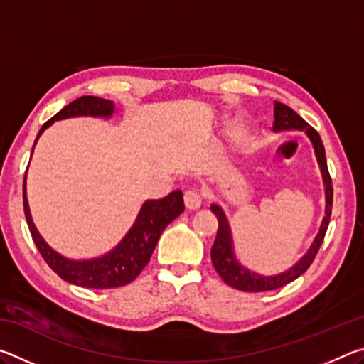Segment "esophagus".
Returning a JSON list of instances; mask_svg holds the SVG:
<instances>
[{
    "mask_svg": "<svg viewBox=\"0 0 364 364\" xmlns=\"http://www.w3.org/2000/svg\"><path fill=\"white\" fill-rule=\"evenodd\" d=\"M184 205L188 210H197L202 205V194L196 189H189L184 193Z\"/></svg>",
    "mask_w": 364,
    "mask_h": 364,
    "instance_id": "34e87169",
    "label": "esophagus"
}]
</instances>
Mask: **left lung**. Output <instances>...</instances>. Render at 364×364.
Returning <instances> with one entry per match:
<instances>
[{"mask_svg":"<svg viewBox=\"0 0 364 364\" xmlns=\"http://www.w3.org/2000/svg\"><path fill=\"white\" fill-rule=\"evenodd\" d=\"M273 130L281 132V130H305L308 136H310L313 147H315V154L318 159L319 167H321V173L324 178L326 184V217L323 220L321 230H319L315 242L306 252V255L301 258V260L295 264L286 273L278 274V276H260L257 273H252V271L242 268L232 257V241H231V231L230 225H228L226 215L221 210L218 205H212V212L217 215L218 218V231L217 237H215V242L212 245L210 255H212V263L215 269L218 271L226 284H230L234 289H239V291L244 292H267L273 291V289H279L282 286L289 284L299 278L300 274H304L305 271L310 268V264L315 260L319 247L324 241L326 231H328L329 220H331V212H332V181L331 175L328 170V162H326V152L323 141L319 138L318 132L315 128L310 127V123H306L301 117L287 107L286 104L274 101V125Z\"/></svg>","mask_w":364,"mask_h":364,"instance_id":"1","label":"left lung"}]
</instances>
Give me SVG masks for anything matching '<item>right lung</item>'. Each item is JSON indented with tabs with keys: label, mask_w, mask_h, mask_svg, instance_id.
<instances>
[{
	"label": "right lung",
	"mask_w": 364,
	"mask_h": 364,
	"mask_svg": "<svg viewBox=\"0 0 364 364\" xmlns=\"http://www.w3.org/2000/svg\"><path fill=\"white\" fill-rule=\"evenodd\" d=\"M114 112V102L109 100H102L97 96H82L78 100L72 101L69 106L49 119L41 127L40 134L51 125L54 120L69 119L77 115H95V117H109ZM35 139V143H36ZM26 183V180H23ZM184 210L183 193L180 189L173 191L167 197L159 200L146 202L141 208L136 221H134L130 232L125 239L109 252L107 255L96 260L86 262H73L56 254L49 245L43 241L41 236L36 231V228L30 217L28 202L26 196V186H23V212H26L27 225L30 234L36 247H38L41 257L49 264L54 273L60 276L64 281L70 282L80 287L88 289H114L130 284L139 276L141 271L151 260V255L156 249L160 234L171 223L178 215Z\"/></svg>",
	"instance_id": "1"
}]
</instances>
